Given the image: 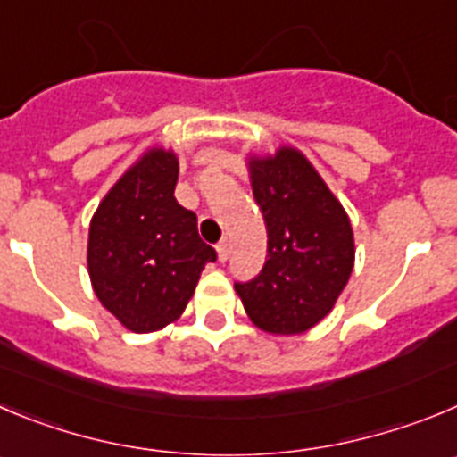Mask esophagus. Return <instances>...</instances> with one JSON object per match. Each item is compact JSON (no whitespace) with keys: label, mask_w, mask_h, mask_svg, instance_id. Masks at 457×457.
<instances>
[{"label":"esophagus","mask_w":457,"mask_h":457,"mask_svg":"<svg viewBox=\"0 0 457 457\" xmlns=\"http://www.w3.org/2000/svg\"><path fill=\"white\" fill-rule=\"evenodd\" d=\"M217 256H220L221 262L228 261V256H231V245H228V240H221L217 245Z\"/></svg>","instance_id":"34e87169"}]
</instances>
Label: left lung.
<instances>
[{
	"mask_svg": "<svg viewBox=\"0 0 457 457\" xmlns=\"http://www.w3.org/2000/svg\"><path fill=\"white\" fill-rule=\"evenodd\" d=\"M267 226V261L236 283L246 315L267 333L295 335L330 312L353 270V231L340 201L295 149L251 161Z\"/></svg>",
	"mask_w": 457,
	"mask_h": 457,
	"instance_id": "obj_1",
	"label": "left lung"
}]
</instances>
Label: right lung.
I'll return each instance as SVG.
<instances>
[{"instance_id": "1", "label": "right lung", "mask_w": 457, "mask_h": 457, "mask_svg": "<svg viewBox=\"0 0 457 457\" xmlns=\"http://www.w3.org/2000/svg\"><path fill=\"white\" fill-rule=\"evenodd\" d=\"M177 156L149 152L115 183L92 217L87 270L104 308L127 328L152 333L177 320L217 253L196 215L174 196Z\"/></svg>"}]
</instances>
